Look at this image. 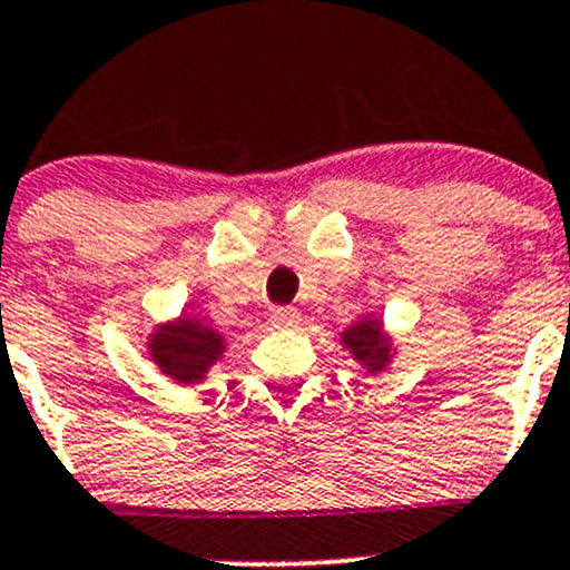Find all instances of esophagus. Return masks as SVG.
Wrapping results in <instances>:
<instances>
[{
  "mask_svg": "<svg viewBox=\"0 0 570 570\" xmlns=\"http://www.w3.org/2000/svg\"><path fill=\"white\" fill-rule=\"evenodd\" d=\"M269 322H273L275 331H295V327L301 325V314H297L295 308H275V312L269 314Z\"/></svg>",
  "mask_w": 570,
  "mask_h": 570,
  "instance_id": "1",
  "label": "esophagus"
}]
</instances>
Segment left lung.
<instances>
[{
	"instance_id": "1",
	"label": "left lung",
	"mask_w": 570,
	"mask_h": 570,
	"mask_svg": "<svg viewBox=\"0 0 570 570\" xmlns=\"http://www.w3.org/2000/svg\"><path fill=\"white\" fill-rule=\"evenodd\" d=\"M338 342L347 350L350 358L366 370V375H381L396 355V342L386 331L383 320L375 314H361L350 327L338 333Z\"/></svg>"
}]
</instances>
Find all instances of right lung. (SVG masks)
<instances>
[{
	"instance_id": "add662e5",
	"label": "right lung",
	"mask_w": 570,
	"mask_h": 570,
	"mask_svg": "<svg viewBox=\"0 0 570 570\" xmlns=\"http://www.w3.org/2000/svg\"><path fill=\"white\" fill-rule=\"evenodd\" d=\"M148 355L154 366L176 386H193L209 375L212 366L226 353V336L198 317H184L159 322L148 333Z\"/></svg>"
}]
</instances>
